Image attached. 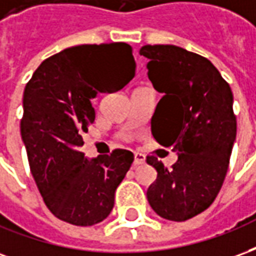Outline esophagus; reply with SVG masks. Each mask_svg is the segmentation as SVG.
<instances>
[{"instance_id":"obj_1","label":"esophagus","mask_w":256,"mask_h":256,"mask_svg":"<svg viewBox=\"0 0 256 256\" xmlns=\"http://www.w3.org/2000/svg\"><path fill=\"white\" fill-rule=\"evenodd\" d=\"M145 163V156L142 154H134V163L133 166L137 167L140 164H144Z\"/></svg>"}]
</instances>
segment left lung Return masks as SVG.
<instances>
[{
  "instance_id": "8db88e82",
  "label": "left lung",
  "mask_w": 256,
  "mask_h": 256,
  "mask_svg": "<svg viewBox=\"0 0 256 256\" xmlns=\"http://www.w3.org/2000/svg\"><path fill=\"white\" fill-rule=\"evenodd\" d=\"M148 78L163 94L150 119L154 138L172 146L168 170L146 156L158 178L146 198L162 218L182 222L212 204L228 172L237 122L229 84L208 58L174 45H145Z\"/></svg>"
}]
</instances>
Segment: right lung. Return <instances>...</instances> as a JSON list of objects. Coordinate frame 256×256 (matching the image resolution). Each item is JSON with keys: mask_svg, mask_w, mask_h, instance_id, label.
Wrapping results in <instances>:
<instances>
[{"mask_svg": "<svg viewBox=\"0 0 256 256\" xmlns=\"http://www.w3.org/2000/svg\"><path fill=\"white\" fill-rule=\"evenodd\" d=\"M136 62L124 42L67 48L44 60L26 84L20 123L32 177L58 220L76 226L104 220L115 190L134 160L130 150L88 159L82 134L94 122L92 98L134 78Z\"/></svg>", "mask_w": 256, "mask_h": 256, "instance_id": "right-lung-1", "label": "right lung"}]
</instances>
